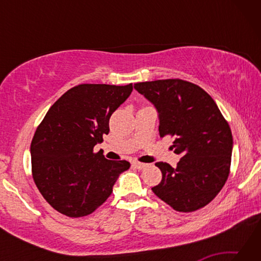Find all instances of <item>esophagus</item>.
I'll return each mask as SVG.
<instances>
[{"label":"esophagus","mask_w":261,"mask_h":261,"mask_svg":"<svg viewBox=\"0 0 261 261\" xmlns=\"http://www.w3.org/2000/svg\"><path fill=\"white\" fill-rule=\"evenodd\" d=\"M146 166H147V165H145V163H141V162H137V161L132 162V167L136 168V169H139V170L144 169V168L146 167Z\"/></svg>","instance_id":"obj_1"}]
</instances>
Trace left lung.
<instances>
[{"label":"left lung","mask_w":261,"mask_h":261,"mask_svg":"<svg viewBox=\"0 0 261 261\" xmlns=\"http://www.w3.org/2000/svg\"><path fill=\"white\" fill-rule=\"evenodd\" d=\"M159 117L160 137H174L180 160L173 168L156 162L162 180L152 191L178 212H193L214 199L229 176L232 135L215 101L198 85L182 79L135 84Z\"/></svg>","instance_id":"left-lung-1"}]
</instances>
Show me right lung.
Returning a JSON list of instances; mask_svg holds the SVG:
<instances>
[{
	"label": "right lung",
	"mask_w": 261,
	"mask_h": 261,
	"mask_svg": "<svg viewBox=\"0 0 261 261\" xmlns=\"http://www.w3.org/2000/svg\"><path fill=\"white\" fill-rule=\"evenodd\" d=\"M132 92L125 86L82 84L70 88L48 110L31 143L34 183L53 208L81 218L98 208L127 161H110L96 144L109 134V118Z\"/></svg>",
	"instance_id": "add662e5"
}]
</instances>
